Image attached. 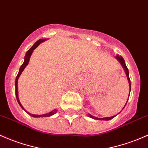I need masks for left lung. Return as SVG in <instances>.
Segmentation results:
<instances>
[{"mask_svg": "<svg viewBox=\"0 0 148 148\" xmlns=\"http://www.w3.org/2000/svg\"><path fill=\"white\" fill-rule=\"evenodd\" d=\"M116 59H117L118 60H119V61L120 62V63H121V65H122L123 67H124V70H125V72H126V76H127V79H128V80H129V86H130V91H131V81H130V78H129V69H128L127 66H126V63H125L124 60L123 59L122 57H121V56H119V55H117V56H116ZM129 94H130V92H129ZM127 102H128V100H127ZM127 102H126V103H127ZM126 105H125V106H126ZM125 106H124V107H125ZM124 108H123V109H124ZM88 116H90V117L92 118V119H99V120H110V119H113V118L114 117V116H110V117H105V118H97V117H94V116H92V115L89 114H88Z\"/></svg>", "mask_w": 148, "mask_h": 148, "instance_id": "obj_1", "label": "left lung"}]
</instances>
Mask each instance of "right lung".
I'll use <instances>...</instances> for the list:
<instances>
[{
    "label": "right lung",
    "instance_id": "1",
    "mask_svg": "<svg viewBox=\"0 0 148 148\" xmlns=\"http://www.w3.org/2000/svg\"><path fill=\"white\" fill-rule=\"evenodd\" d=\"M45 40H46V38H43V39H39L38 40H37L36 42L34 43V45H33V46L32 47V48L29 49L28 51L27 52V53H26V56L24 57V61L23 62V64H22V66H20V68H19V72H18V74L17 75V77H16V80H15V95H16V98H17V102H18V103L19 104V105H20V107L22 108L23 110H24L25 112L26 111L25 110H24L23 107H22V104L20 103V102H19V98H18V91H17V82H18V79L19 77V76L21 75V74H22V72L23 71V70L24 69V68L26 67V66L27 65V64H29V59H30V57L32 56V53H33L34 50L36 48L37 46H38V45L40 44V43H42V42L45 41ZM57 111L58 110H56V109H55L54 110H53V111H51L50 112L48 113V114H42V115H36V114H32L29 113V112H27L29 114L31 115V116H32L33 117H45V116H52V115L55 114L57 112Z\"/></svg>",
    "mask_w": 148,
    "mask_h": 148
}]
</instances>
